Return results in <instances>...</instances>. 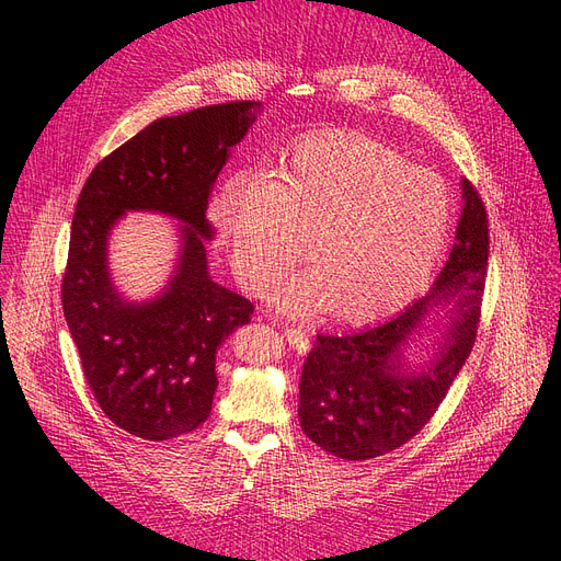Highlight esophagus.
Returning <instances> with one entry per match:
<instances>
[{
	"instance_id": "obj_1",
	"label": "esophagus",
	"mask_w": 561,
	"mask_h": 561,
	"mask_svg": "<svg viewBox=\"0 0 561 561\" xmlns=\"http://www.w3.org/2000/svg\"><path fill=\"white\" fill-rule=\"evenodd\" d=\"M284 336H286V341L296 347L298 352H307L309 350V336L302 332V330H296V328H288L286 332H284Z\"/></svg>"
}]
</instances>
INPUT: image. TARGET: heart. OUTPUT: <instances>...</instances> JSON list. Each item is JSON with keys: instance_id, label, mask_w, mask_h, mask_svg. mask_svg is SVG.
I'll return each instance as SVG.
<instances>
[{"instance_id": "obj_1", "label": "heart", "mask_w": 561, "mask_h": 561, "mask_svg": "<svg viewBox=\"0 0 561 561\" xmlns=\"http://www.w3.org/2000/svg\"><path fill=\"white\" fill-rule=\"evenodd\" d=\"M222 222L239 279L275 284L307 248L316 265L277 290L288 313L330 307L350 325L387 318L425 290L446 248L450 195L440 176L359 134L305 138L277 172L231 176Z\"/></svg>"}]
</instances>
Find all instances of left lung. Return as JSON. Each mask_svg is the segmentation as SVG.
Segmentation results:
<instances>
[{
	"label": "left lung",
	"mask_w": 561,
	"mask_h": 561,
	"mask_svg": "<svg viewBox=\"0 0 561 561\" xmlns=\"http://www.w3.org/2000/svg\"><path fill=\"white\" fill-rule=\"evenodd\" d=\"M457 241L427 296L377 328L343 336L318 334L300 379V427L313 444L345 461L398 450L436 414L473 350L489 265L486 206L468 180ZM455 301L451 330L423 374H404L399 350L424 316Z\"/></svg>",
	"instance_id": "8db88e82"
}]
</instances>
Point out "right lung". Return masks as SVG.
<instances>
[{
    "label": "right lung",
    "instance_id": "obj_1",
    "mask_svg": "<svg viewBox=\"0 0 561 561\" xmlns=\"http://www.w3.org/2000/svg\"><path fill=\"white\" fill-rule=\"evenodd\" d=\"M261 102L239 100L159 117L104 157L79 193L64 313L88 387L111 423L168 440L199 427L218 389L216 352L252 318L254 305L209 277L204 239L211 188L229 147L239 142ZM125 210H159L185 222L181 265L152 304L116 296L105 265V239Z\"/></svg>",
    "mask_w": 561,
    "mask_h": 561
}]
</instances>
